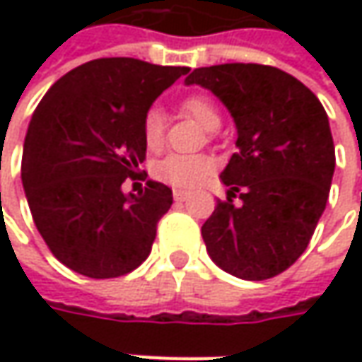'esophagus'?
I'll return each instance as SVG.
<instances>
[{"mask_svg": "<svg viewBox=\"0 0 362 362\" xmlns=\"http://www.w3.org/2000/svg\"><path fill=\"white\" fill-rule=\"evenodd\" d=\"M175 202H185L189 197V191H183V189H175L173 191Z\"/></svg>", "mask_w": 362, "mask_h": 362, "instance_id": "obj_1", "label": "esophagus"}]
</instances>
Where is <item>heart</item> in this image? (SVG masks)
Instances as JSON below:
<instances>
[{
    "label": "heart",
    "instance_id": "heart-1",
    "mask_svg": "<svg viewBox=\"0 0 362 362\" xmlns=\"http://www.w3.org/2000/svg\"><path fill=\"white\" fill-rule=\"evenodd\" d=\"M181 110L205 131H216L219 127V112L207 96L191 94L181 103ZM141 131H143L146 148L157 151L163 145L165 119L159 108L146 110ZM211 171H214V160L202 155H167L153 165L155 179H159L171 187H195L203 183L211 175Z\"/></svg>",
    "mask_w": 362,
    "mask_h": 362
}]
</instances>
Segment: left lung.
<instances>
[{"mask_svg": "<svg viewBox=\"0 0 362 362\" xmlns=\"http://www.w3.org/2000/svg\"><path fill=\"white\" fill-rule=\"evenodd\" d=\"M185 84L214 92L238 129V151L219 175L228 199L202 228L207 254L235 278H274L302 256L327 207L334 175L327 110L274 66L195 68ZM235 192L240 206L233 205Z\"/></svg>", "mask_w": 362, "mask_h": 362, "instance_id": "8db88e82", "label": "left lung"}]
</instances>
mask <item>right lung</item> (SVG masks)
Returning a JSON list of instances; mask_svg holds the SVG:
<instances>
[{"label":"right lung","instance_id":"obj_1","mask_svg":"<svg viewBox=\"0 0 362 362\" xmlns=\"http://www.w3.org/2000/svg\"><path fill=\"white\" fill-rule=\"evenodd\" d=\"M187 66L98 58L64 74L30 120L21 183L49 252L82 276H124L145 262L173 191L146 181L124 193L145 160L143 119ZM146 177V173H145Z\"/></svg>","mask_w":362,"mask_h":362}]
</instances>
